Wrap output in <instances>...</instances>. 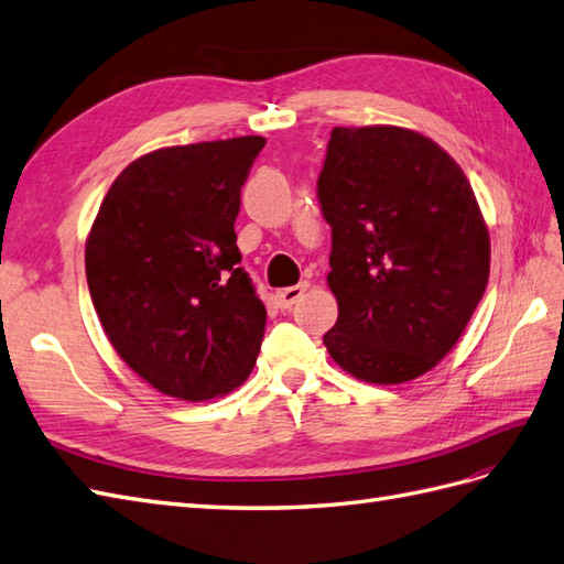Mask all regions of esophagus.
<instances>
[{
  "label": "esophagus",
  "instance_id": "34e87169",
  "mask_svg": "<svg viewBox=\"0 0 564 564\" xmlns=\"http://www.w3.org/2000/svg\"><path fill=\"white\" fill-rule=\"evenodd\" d=\"M305 291H307V283H300V285H291V288H283V291H279L276 295V305L281 307V310H291L295 302L305 295Z\"/></svg>",
  "mask_w": 564,
  "mask_h": 564
}]
</instances>
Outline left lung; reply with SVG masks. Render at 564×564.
I'll list each match as a JSON object with an SVG mask.
<instances>
[{
  "instance_id": "left-lung-1",
  "label": "left lung",
  "mask_w": 564,
  "mask_h": 564,
  "mask_svg": "<svg viewBox=\"0 0 564 564\" xmlns=\"http://www.w3.org/2000/svg\"><path fill=\"white\" fill-rule=\"evenodd\" d=\"M316 197L338 300L328 355L359 381L422 377L453 350L488 283V228L465 171L408 128L338 126Z\"/></svg>"
}]
</instances>
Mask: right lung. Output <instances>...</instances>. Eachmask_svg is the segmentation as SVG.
Segmentation results:
<instances>
[{"mask_svg":"<svg viewBox=\"0 0 564 564\" xmlns=\"http://www.w3.org/2000/svg\"><path fill=\"white\" fill-rule=\"evenodd\" d=\"M264 138L178 144L135 159L85 242L93 305L113 350L156 391L212 400L257 362L267 307L238 267L240 187Z\"/></svg>","mask_w":564,"mask_h":564,"instance_id":"right-lung-1","label":"right lung"}]
</instances>
